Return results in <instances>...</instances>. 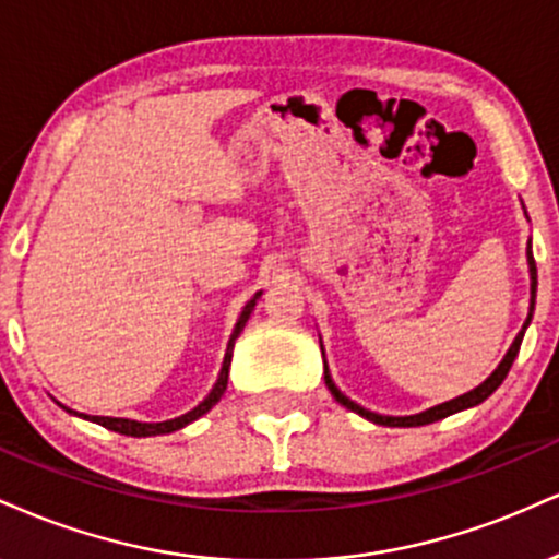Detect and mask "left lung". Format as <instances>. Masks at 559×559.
I'll return each mask as SVG.
<instances>
[{"label": "left lung", "mask_w": 559, "mask_h": 559, "mask_svg": "<svg viewBox=\"0 0 559 559\" xmlns=\"http://www.w3.org/2000/svg\"><path fill=\"white\" fill-rule=\"evenodd\" d=\"M528 271H531V309H528L526 325H523V331L515 335L513 346L508 348L506 359L500 361V367H497L495 372L489 374V378L484 380L479 388H474L472 393H463V395H459V399H453V401H448V403H440V406L427 408V412L414 414V416H382V414L367 412V408H361L359 403H354L352 399H346V395L341 393L338 388H335V382L331 380V374H328V367H325V385H328V390H331L333 399L338 401L341 406L352 408V412H356L359 416H365V419L374 421V425H382V427H421V425H432V421L445 419V416L455 414V412H463V408L479 406V403L487 401L489 395H492L495 390L502 385V380L508 378L510 367H513L515 356H518V352H521V341H523V333H526V328H528V322H531V312H534V305H536V262H534V252H531V245H528Z\"/></svg>", "instance_id": "8db88e82"}]
</instances>
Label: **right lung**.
I'll return each mask as SVG.
<instances>
[{"mask_svg":"<svg viewBox=\"0 0 559 559\" xmlns=\"http://www.w3.org/2000/svg\"><path fill=\"white\" fill-rule=\"evenodd\" d=\"M260 294H254V297L247 301L245 309H241L239 314V322L237 328H234L231 333V341H228V348H226V356H224V367H221V374H218V382H215L211 393H207V399L200 403V406H194L192 412L177 416V419H169V421H156V425H147V421H132V419H114V416H93V421L100 427L111 429V432H119V435H127V437H151V435H166V432H177L185 425H190V421L200 419V416L211 412L215 403L221 401V395H224V390L228 385V367H231V352H234V341L239 338V333L245 331L247 320H250L252 314V307L254 301H258ZM70 412V408H67Z\"/></svg>","mask_w":559,"mask_h":559,"instance_id":"right-lung-1","label":"right lung"}]
</instances>
